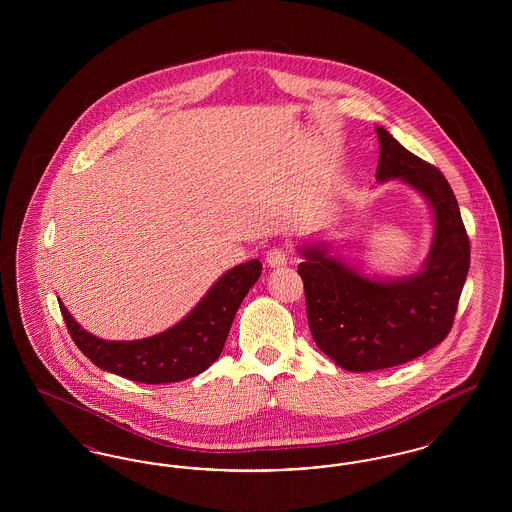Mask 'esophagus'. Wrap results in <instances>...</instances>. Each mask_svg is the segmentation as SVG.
I'll return each instance as SVG.
<instances>
[{"mask_svg":"<svg viewBox=\"0 0 512 512\" xmlns=\"http://www.w3.org/2000/svg\"><path fill=\"white\" fill-rule=\"evenodd\" d=\"M288 259H290V253L284 247H272L268 251L267 257H265V261H267L270 268L286 267Z\"/></svg>","mask_w":512,"mask_h":512,"instance_id":"esophagus-1","label":"esophagus"}]
</instances>
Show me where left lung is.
Segmentation results:
<instances>
[{
  "instance_id": "obj_1",
  "label": "left lung",
  "mask_w": 512,
  "mask_h": 512,
  "mask_svg": "<svg viewBox=\"0 0 512 512\" xmlns=\"http://www.w3.org/2000/svg\"><path fill=\"white\" fill-rule=\"evenodd\" d=\"M380 182L401 180L424 195L434 211V240L420 272L368 278L326 245L301 249L303 280L313 340L349 372L409 363L447 338L470 267V242L457 197L445 176L376 126Z\"/></svg>"
}]
</instances>
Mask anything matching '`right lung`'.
<instances>
[{
  "mask_svg": "<svg viewBox=\"0 0 512 512\" xmlns=\"http://www.w3.org/2000/svg\"><path fill=\"white\" fill-rule=\"evenodd\" d=\"M261 268L257 259L230 268L188 317L146 340H99L80 328L63 303L59 307L74 343L94 365L132 382L171 384L201 374L219 359L236 311Z\"/></svg>",
  "mask_w": 512,
  "mask_h": 512,
  "instance_id": "1",
  "label": "right lung"
}]
</instances>
